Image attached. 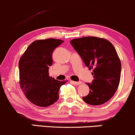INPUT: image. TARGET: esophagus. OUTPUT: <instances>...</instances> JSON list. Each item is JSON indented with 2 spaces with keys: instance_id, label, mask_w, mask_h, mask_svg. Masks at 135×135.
I'll return each mask as SVG.
<instances>
[{
  "instance_id": "34e87169",
  "label": "esophagus",
  "mask_w": 135,
  "mask_h": 135,
  "mask_svg": "<svg viewBox=\"0 0 135 135\" xmlns=\"http://www.w3.org/2000/svg\"><path fill=\"white\" fill-rule=\"evenodd\" d=\"M71 83L74 84H75V85H79V84H81L82 83L81 82V81H79V82H76V81H70Z\"/></svg>"
}]
</instances>
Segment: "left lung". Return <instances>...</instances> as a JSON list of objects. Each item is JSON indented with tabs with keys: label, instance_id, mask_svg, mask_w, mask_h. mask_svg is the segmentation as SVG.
Returning <instances> with one entry per match:
<instances>
[{
	"label": "left lung",
	"instance_id": "8db88e82",
	"mask_svg": "<svg viewBox=\"0 0 135 135\" xmlns=\"http://www.w3.org/2000/svg\"><path fill=\"white\" fill-rule=\"evenodd\" d=\"M70 44L93 70L92 83H86L90 92L83 99L90 105L103 104L114 95L120 79L121 62L115 47L107 40L95 36L73 39Z\"/></svg>",
	"mask_w": 135,
	"mask_h": 135
}]
</instances>
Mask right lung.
<instances>
[{
  "label": "right lung",
  "mask_w": 135,
  "mask_h": 135,
  "mask_svg": "<svg viewBox=\"0 0 135 135\" xmlns=\"http://www.w3.org/2000/svg\"><path fill=\"white\" fill-rule=\"evenodd\" d=\"M63 40H38L29 45L19 60V83L26 98L34 104L47 107L59 99V90L65 81L49 76L52 52Z\"/></svg>",
  "instance_id": "add662e5"
}]
</instances>
